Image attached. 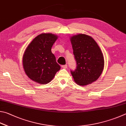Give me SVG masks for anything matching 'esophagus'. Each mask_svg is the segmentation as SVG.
I'll list each match as a JSON object with an SVG mask.
<instances>
[{
    "mask_svg": "<svg viewBox=\"0 0 126 126\" xmlns=\"http://www.w3.org/2000/svg\"><path fill=\"white\" fill-rule=\"evenodd\" d=\"M61 67H63V69H67V65H63V66H61Z\"/></svg>",
    "mask_w": 126,
    "mask_h": 126,
    "instance_id": "obj_1",
    "label": "esophagus"
}]
</instances>
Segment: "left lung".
Returning a JSON list of instances; mask_svg holds the SVG:
<instances>
[{"instance_id":"obj_1","label":"left lung","mask_w":126,"mask_h":126,"mask_svg":"<svg viewBox=\"0 0 126 126\" xmlns=\"http://www.w3.org/2000/svg\"><path fill=\"white\" fill-rule=\"evenodd\" d=\"M77 67L71 71L74 81L80 86L91 84L101 76L104 68L103 55L95 40L89 35L79 34L70 37Z\"/></svg>"}]
</instances>
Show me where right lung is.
Segmentation results:
<instances>
[{"label":"right lung","instance_id":"right-lung-1","mask_svg":"<svg viewBox=\"0 0 126 126\" xmlns=\"http://www.w3.org/2000/svg\"><path fill=\"white\" fill-rule=\"evenodd\" d=\"M58 36L42 33L32 40L26 47L23 57V68L26 75L39 84H46L60 69L51 52L53 44Z\"/></svg>","mask_w":126,"mask_h":126}]
</instances>
